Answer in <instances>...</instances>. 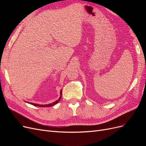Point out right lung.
I'll list each match as a JSON object with an SVG mask.
<instances>
[{
    "label": "right lung",
    "instance_id": "obj_1",
    "mask_svg": "<svg viewBox=\"0 0 146 146\" xmlns=\"http://www.w3.org/2000/svg\"><path fill=\"white\" fill-rule=\"evenodd\" d=\"M61 95H62V91H61V90L60 91V97L59 98V99L58 100H56L55 102H54L52 104H46V105H40V104H34V103H31V102H25L29 103L31 105H33L34 106H36V107H52L54 105L56 104L57 103L59 102V101L61 100Z\"/></svg>",
    "mask_w": 146,
    "mask_h": 146
}]
</instances>
